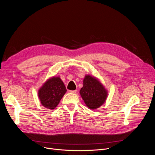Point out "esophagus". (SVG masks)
<instances>
[{"mask_svg": "<svg viewBox=\"0 0 155 155\" xmlns=\"http://www.w3.org/2000/svg\"><path fill=\"white\" fill-rule=\"evenodd\" d=\"M69 92L71 93H76L77 90H71V91H69Z\"/></svg>", "mask_w": 155, "mask_h": 155, "instance_id": "obj_1", "label": "esophagus"}]
</instances>
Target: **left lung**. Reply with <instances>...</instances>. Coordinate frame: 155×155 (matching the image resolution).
Returning a JSON list of instances; mask_svg holds the SVG:
<instances>
[{
    "label": "left lung",
    "instance_id": "8db88e82",
    "mask_svg": "<svg viewBox=\"0 0 155 155\" xmlns=\"http://www.w3.org/2000/svg\"><path fill=\"white\" fill-rule=\"evenodd\" d=\"M80 94L85 104L91 109H96L105 101L107 92L100 81L90 75H86Z\"/></svg>",
    "mask_w": 155,
    "mask_h": 155
}]
</instances>
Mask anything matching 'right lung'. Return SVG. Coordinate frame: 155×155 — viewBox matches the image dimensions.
Segmentation results:
<instances>
[{"label":"right lung","mask_w":155,"mask_h":155,"mask_svg":"<svg viewBox=\"0 0 155 155\" xmlns=\"http://www.w3.org/2000/svg\"><path fill=\"white\" fill-rule=\"evenodd\" d=\"M67 91L59 77L48 79L38 91V97L41 105L48 109H54Z\"/></svg>","instance_id":"1"}]
</instances>
